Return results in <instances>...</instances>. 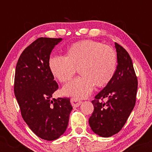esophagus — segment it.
Instances as JSON below:
<instances>
[{"label": "esophagus", "instance_id": "34e87169", "mask_svg": "<svg viewBox=\"0 0 152 152\" xmlns=\"http://www.w3.org/2000/svg\"><path fill=\"white\" fill-rule=\"evenodd\" d=\"M81 102L79 101L77 99H75V98H72L71 99V104L72 105L73 107H78L81 104Z\"/></svg>", "mask_w": 152, "mask_h": 152}]
</instances>
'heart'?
<instances>
[{"label":"heart","mask_w":152,"mask_h":152,"mask_svg":"<svg viewBox=\"0 0 152 152\" xmlns=\"http://www.w3.org/2000/svg\"><path fill=\"white\" fill-rule=\"evenodd\" d=\"M48 69L58 81H68L78 68L81 75L63 87L62 93L75 99H84L91 93L94 86L103 87L114 77L117 58L111 47L93 40H83L68 47L66 56H51Z\"/></svg>","instance_id":"1"}]
</instances>
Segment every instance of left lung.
Wrapping results in <instances>:
<instances>
[{"instance_id":"obj_1","label":"left lung","mask_w":152,"mask_h":152,"mask_svg":"<svg viewBox=\"0 0 152 152\" xmlns=\"http://www.w3.org/2000/svg\"><path fill=\"white\" fill-rule=\"evenodd\" d=\"M117 67L111 81L92 101L94 110L88 123L91 130L102 137L117 134L124 126L136 102L138 82L130 56L115 43ZM105 98L106 102L101 100Z\"/></svg>"}]
</instances>
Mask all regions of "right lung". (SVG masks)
Returning <instances> with one entry per match:
<instances>
[{
  "instance_id": "obj_1",
  "label": "right lung",
  "mask_w": 152,
  "mask_h": 152,
  "mask_svg": "<svg viewBox=\"0 0 152 152\" xmlns=\"http://www.w3.org/2000/svg\"><path fill=\"white\" fill-rule=\"evenodd\" d=\"M62 38H39L23 51L15 73L14 93L22 117L38 137L58 139L66 132L72 110L70 99L52 98L58 86L48 69V59Z\"/></svg>"
}]
</instances>
